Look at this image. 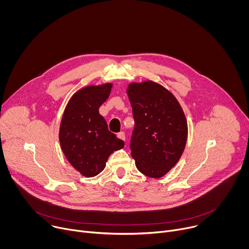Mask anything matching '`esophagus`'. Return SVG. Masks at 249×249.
Listing matches in <instances>:
<instances>
[{
  "instance_id": "34e87169",
  "label": "esophagus",
  "mask_w": 249,
  "mask_h": 249,
  "mask_svg": "<svg viewBox=\"0 0 249 249\" xmlns=\"http://www.w3.org/2000/svg\"><path fill=\"white\" fill-rule=\"evenodd\" d=\"M117 137H118L119 139L125 141V133H124V132H119V133L117 134Z\"/></svg>"
}]
</instances>
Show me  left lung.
<instances>
[{
    "label": "left lung",
    "instance_id": "obj_1",
    "mask_svg": "<svg viewBox=\"0 0 249 249\" xmlns=\"http://www.w3.org/2000/svg\"><path fill=\"white\" fill-rule=\"evenodd\" d=\"M127 93L135 120L131 155L139 171L160 178L176 164L184 151V112L170 91L151 81L130 84Z\"/></svg>",
    "mask_w": 249,
    "mask_h": 249
}]
</instances>
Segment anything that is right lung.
<instances>
[{"mask_svg":"<svg viewBox=\"0 0 249 249\" xmlns=\"http://www.w3.org/2000/svg\"><path fill=\"white\" fill-rule=\"evenodd\" d=\"M111 88V84H105L80 89L68 102L62 117L59 132L62 151L69 162L87 177L100 173L108 157L124 147V142L108 130L98 112Z\"/></svg>","mask_w":249,"mask_h":249,"instance_id":"right-lung-1","label":"right lung"}]
</instances>
